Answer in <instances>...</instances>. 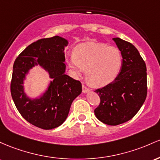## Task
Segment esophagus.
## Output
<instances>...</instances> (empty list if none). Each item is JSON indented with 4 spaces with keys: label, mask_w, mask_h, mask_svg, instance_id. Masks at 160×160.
<instances>
[{
    "label": "esophagus",
    "mask_w": 160,
    "mask_h": 160,
    "mask_svg": "<svg viewBox=\"0 0 160 160\" xmlns=\"http://www.w3.org/2000/svg\"><path fill=\"white\" fill-rule=\"evenodd\" d=\"M82 91H83L84 93H87V92H89L90 91V89L88 88H87L86 86L85 85H82Z\"/></svg>",
    "instance_id": "obj_1"
}]
</instances>
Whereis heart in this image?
<instances>
[{"mask_svg": "<svg viewBox=\"0 0 160 160\" xmlns=\"http://www.w3.org/2000/svg\"><path fill=\"white\" fill-rule=\"evenodd\" d=\"M68 64L80 75L85 69L90 84L94 86L107 85L119 75L122 64V55L119 48L102 43L87 42L76 47L74 56Z\"/></svg>", "mask_w": 160, "mask_h": 160, "instance_id": "1", "label": "heart"}]
</instances>
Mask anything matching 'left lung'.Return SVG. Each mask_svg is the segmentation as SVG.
I'll return each instance as SVG.
<instances>
[{"label":"left lung","instance_id":"1","mask_svg":"<svg viewBox=\"0 0 160 160\" xmlns=\"http://www.w3.org/2000/svg\"><path fill=\"white\" fill-rule=\"evenodd\" d=\"M122 55L121 71L112 82L94 91L100 102L94 109L96 117L109 125L126 122L137 114L148 94L147 67L132 43L114 38Z\"/></svg>","mask_w":160,"mask_h":160}]
</instances>
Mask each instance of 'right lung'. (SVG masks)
Here are the masks:
<instances>
[{"label":"right lung","instance_id":"add662e5","mask_svg":"<svg viewBox=\"0 0 160 160\" xmlns=\"http://www.w3.org/2000/svg\"><path fill=\"white\" fill-rule=\"evenodd\" d=\"M68 41L60 36L39 39L28 45L16 59L12 69L10 91L21 116L32 125L44 130L63 123L71 104L82 93V83L65 74L64 47ZM37 64L49 72L53 81L44 95L30 100L23 91V80Z\"/></svg>","mask_w":160,"mask_h":160}]
</instances>
